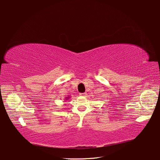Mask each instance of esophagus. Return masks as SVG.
Here are the masks:
<instances>
[{
    "label": "esophagus",
    "mask_w": 160,
    "mask_h": 160,
    "mask_svg": "<svg viewBox=\"0 0 160 160\" xmlns=\"http://www.w3.org/2000/svg\"><path fill=\"white\" fill-rule=\"evenodd\" d=\"M86 95V93H80V96H85Z\"/></svg>",
    "instance_id": "obj_1"
}]
</instances>
